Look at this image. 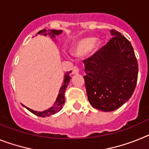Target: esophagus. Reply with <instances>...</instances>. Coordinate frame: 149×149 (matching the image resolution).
Masks as SVG:
<instances>
[{
  "label": "esophagus",
  "instance_id": "esophagus-1",
  "mask_svg": "<svg viewBox=\"0 0 149 149\" xmlns=\"http://www.w3.org/2000/svg\"><path fill=\"white\" fill-rule=\"evenodd\" d=\"M79 71V67L77 66H74L73 67V71H72L73 74H78Z\"/></svg>",
  "mask_w": 149,
  "mask_h": 149
}]
</instances>
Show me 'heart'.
<instances>
[{"mask_svg": "<svg viewBox=\"0 0 149 149\" xmlns=\"http://www.w3.org/2000/svg\"><path fill=\"white\" fill-rule=\"evenodd\" d=\"M94 39L92 37L84 38L76 42L72 48V53L74 55L82 56L86 55L94 46Z\"/></svg>", "mask_w": 149, "mask_h": 149, "instance_id": "obj_1", "label": "heart"}]
</instances>
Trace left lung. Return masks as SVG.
I'll use <instances>...</instances> for the list:
<instances>
[{
	"mask_svg": "<svg viewBox=\"0 0 149 149\" xmlns=\"http://www.w3.org/2000/svg\"><path fill=\"white\" fill-rule=\"evenodd\" d=\"M105 46L83 61L85 85L90 104L111 112L126 103L136 88L138 63L130 41L116 30Z\"/></svg>",
	"mask_w": 149,
	"mask_h": 149,
	"instance_id": "left-lung-1",
	"label": "left lung"
}]
</instances>
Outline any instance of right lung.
<instances>
[{"label": "right lung", "instance_id": "obj_1", "mask_svg": "<svg viewBox=\"0 0 149 149\" xmlns=\"http://www.w3.org/2000/svg\"><path fill=\"white\" fill-rule=\"evenodd\" d=\"M49 34L52 35V37H55V35H58L59 33H61V31L59 30V31H57V30H49ZM46 30L43 29L41 30L38 32V34H40V33H43L44 35H47V33H46ZM70 73H71V71L70 72H67L65 75H64V83L62 85L60 91H59V94L58 95V97L56 99V101H55V104L52 106L50 109H48L47 110H45L43 112H37V111H33L31 109L26 107V109L28 110H29L30 112L33 113L34 115L37 116H40V117H47V116H49L51 115H54V114L58 112L59 111L62 109V107L65 103V98H64V93H65L66 88H67V85L70 82V77L69 74Z\"/></svg>", "mask_w": 149, "mask_h": 149}]
</instances>
